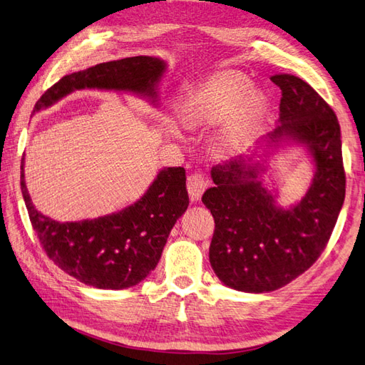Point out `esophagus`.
Instances as JSON below:
<instances>
[{
  "instance_id": "obj_1",
  "label": "esophagus",
  "mask_w": 365,
  "mask_h": 365,
  "mask_svg": "<svg viewBox=\"0 0 365 365\" xmlns=\"http://www.w3.org/2000/svg\"><path fill=\"white\" fill-rule=\"evenodd\" d=\"M207 179L203 177V174L200 173H192L188 180H186V188H188V194H190V199L192 202H196L200 199V196L203 194V191H205L207 188Z\"/></svg>"
}]
</instances>
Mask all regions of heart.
<instances>
[{
  "label": "heart",
  "mask_w": 365,
  "mask_h": 365,
  "mask_svg": "<svg viewBox=\"0 0 365 365\" xmlns=\"http://www.w3.org/2000/svg\"><path fill=\"white\" fill-rule=\"evenodd\" d=\"M250 88L252 81L245 74L221 73L182 101L177 108V118L186 129H200L221 123L235 113L233 120L219 138L222 148H232L258 124L267 110L264 93L250 91Z\"/></svg>",
  "instance_id": "obj_1"
}]
</instances>
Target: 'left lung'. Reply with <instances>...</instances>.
Masks as SVG:
<instances>
[{
  "label": "left lung",
  "instance_id": "left-lung-1",
  "mask_svg": "<svg viewBox=\"0 0 365 365\" xmlns=\"http://www.w3.org/2000/svg\"><path fill=\"white\" fill-rule=\"evenodd\" d=\"M282 90L270 141L303 143L316 163L309 190L289 210L261 186L257 166L232 160L211 168L215 186L202 202L215 217L210 262L228 287L270 292L308 270L325 250L345 199L341 125L325 99L291 74L270 78Z\"/></svg>",
  "mask_w": 365,
  "mask_h": 365
}]
</instances>
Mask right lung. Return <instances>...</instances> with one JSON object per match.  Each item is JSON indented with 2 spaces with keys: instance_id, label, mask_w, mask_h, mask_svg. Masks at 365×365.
<instances>
[{
  "instance_id": "obj_1",
  "label": "right lung",
  "mask_w": 365,
  "mask_h": 365,
  "mask_svg": "<svg viewBox=\"0 0 365 365\" xmlns=\"http://www.w3.org/2000/svg\"><path fill=\"white\" fill-rule=\"evenodd\" d=\"M165 70L162 58L149 56L99 63L63 76L41 95L34 112L81 88L124 90L155 98V83ZM20 185L32 228L49 259L68 275L99 289H124L146 278L190 203L186 174L180 166L162 169L146 194L120 213L79 222H57L34 208L23 162Z\"/></svg>"
}]
</instances>
